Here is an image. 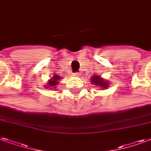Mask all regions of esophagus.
Returning a JSON list of instances; mask_svg holds the SVG:
<instances>
[{
  "instance_id": "obj_1",
  "label": "esophagus",
  "mask_w": 151,
  "mask_h": 151,
  "mask_svg": "<svg viewBox=\"0 0 151 151\" xmlns=\"http://www.w3.org/2000/svg\"><path fill=\"white\" fill-rule=\"evenodd\" d=\"M79 74H80L79 73H73V76H75V77H79Z\"/></svg>"
}]
</instances>
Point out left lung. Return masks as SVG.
Returning <instances> with one entry per match:
<instances>
[{
  "mask_svg": "<svg viewBox=\"0 0 151 151\" xmlns=\"http://www.w3.org/2000/svg\"><path fill=\"white\" fill-rule=\"evenodd\" d=\"M91 83L92 85H96V87L100 88V89L104 90L106 89L109 87L110 83L107 81V80H105L104 78H101L99 75H93L91 78Z\"/></svg>",
  "mask_w": 151,
  "mask_h": 151,
  "instance_id": "8db88e82",
  "label": "left lung"
}]
</instances>
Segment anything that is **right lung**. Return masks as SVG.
<instances>
[{
  "label": "right lung",
  "instance_id": "right-lung-1",
  "mask_svg": "<svg viewBox=\"0 0 151 151\" xmlns=\"http://www.w3.org/2000/svg\"><path fill=\"white\" fill-rule=\"evenodd\" d=\"M61 77H59L58 74H54L52 76V78L48 81V85H45V88H48V89H53L56 88V85H59V81L61 79Z\"/></svg>",
  "mask_w": 151,
  "mask_h": 151
}]
</instances>
